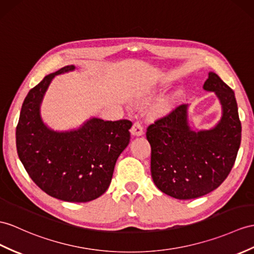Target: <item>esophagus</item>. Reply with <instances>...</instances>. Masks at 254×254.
Returning <instances> with one entry per match:
<instances>
[{
    "mask_svg": "<svg viewBox=\"0 0 254 254\" xmlns=\"http://www.w3.org/2000/svg\"><path fill=\"white\" fill-rule=\"evenodd\" d=\"M131 134L134 137H140V135L143 134V126L141 125L140 122H135L132 127H131Z\"/></svg>",
    "mask_w": 254,
    "mask_h": 254,
    "instance_id": "34e87169",
    "label": "esophagus"
}]
</instances>
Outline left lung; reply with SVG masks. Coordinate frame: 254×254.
Segmentation results:
<instances>
[{"mask_svg":"<svg viewBox=\"0 0 254 254\" xmlns=\"http://www.w3.org/2000/svg\"><path fill=\"white\" fill-rule=\"evenodd\" d=\"M202 88L219 99L222 116L210 129L190 126L189 104L148 126L151 174L163 193L177 199H194L223 183L230 174L241 141V124L234 91L218 74L209 72Z\"/></svg>","mask_w":254,"mask_h":254,"instance_id":"1","label":"left lung"}]
</instances>
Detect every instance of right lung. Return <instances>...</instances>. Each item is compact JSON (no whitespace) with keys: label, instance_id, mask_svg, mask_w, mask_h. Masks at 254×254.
I'll use <instances>...</instances> for the list:
<instances>
[{"label":"right lung","instance_id":"add662e5","mask_svg":"<svg viewBox=\"0 0 254 254\" xmlns=\"http://www.w3.org/2000/svg\"><path fill=\"white\" fill-rule=\"evenodd\" d=\"M75 70L65 65L46 75L22 103L16 129L18 156L30 178L49 196L87 202L110 187L116 160L130 141L132 123L91 117L78 128L58 131L42 119L41 106L56 75Z\"/></svg>","mask_w":254,"mask_h":254}]
</instances>
